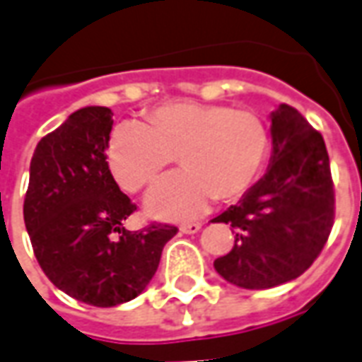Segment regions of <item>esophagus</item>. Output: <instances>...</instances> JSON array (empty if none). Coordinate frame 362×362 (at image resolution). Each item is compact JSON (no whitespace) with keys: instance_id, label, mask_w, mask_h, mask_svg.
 <instances>
[{"instance_id":"esophagus-1","label":"esophagus","mask_w":362,"mask_h":362,"mask_svg":"<svg viewBox=\"0 0 362 362\" xmlns=\"http://www.w3.org/2000/svg\"><path fill=\"white\" fill-rule=\"evenodd\" d=\"M199 228H202V223H184V225H180V230L186 233V235H194Z\"/></svg>"}]
</instances>
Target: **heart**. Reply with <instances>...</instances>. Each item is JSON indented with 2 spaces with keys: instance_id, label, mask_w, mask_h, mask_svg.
<instances>
[{
  "instance_id": "1",
  "label": "heart",
  "mask_w": 362,
  "mask_h": 362,
  "mask_svg": "<svg viewBox=\"0 0 362 362\" xmlns=\"http://www.w3.org/2000/svg\"><path fill=\"white\" fill-rule=\"evenodd\" d=\"M174 155L184 170L151 189L147 209L160 219H188L213 197L235 202L254 186L269 155V132L248 108L180 100L151 108L145 126L118 124L106 143L108 168L127 192L149 186Z\"/></svg>"
}]
</instances>
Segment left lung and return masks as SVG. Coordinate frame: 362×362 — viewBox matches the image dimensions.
I'll return each instance as SVG.
<instances>
[{"label": "left lung", "instance_id": "left-lung-1", "mask_svg": "<svg viewBox=\"0 0 362 362\" xmlns=\"http://www.w3.org/2000/svg\"><path fill=\"white\" fill-rule=\"evenodd\" d=\"M272 141L267 173L213 219L236 233L233 250L215 259V269L243 288H272L303 275L334 227V180L322 134L293 106L279 104Z\"/></svg>", "mask_w": 362, "mask_h": 362}]
</instances>
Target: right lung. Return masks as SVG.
Here are the masks:
<instances>
[{
  "instance_id": "1",
  "label": "right lung",
  "mask_w": 362,
  "mask_h": 362,
  "mask_svg": "<svg viewBox=\"0 0 362 362\" xmlns=\"http://www.w3.org/2000/svg\"><path fill=\"white\" fill-rule=\"evenodd\" d=\"M112 110L74 112L38 141L23 205L33 250L46 277L90 306L127 303L157 272L165 244L178 228L151 223L126 230L137 209L106 163Z\"/></svg>"
}]
</instances>
